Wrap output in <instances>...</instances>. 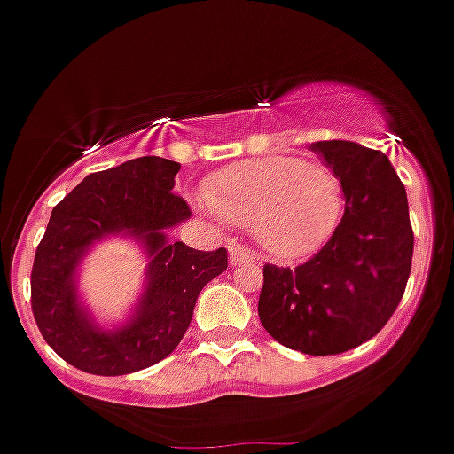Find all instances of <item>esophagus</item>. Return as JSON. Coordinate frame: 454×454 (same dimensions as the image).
Listing matches in <instances>:
<instances>
[{"mask_svg": "<svg viewBox=\"0 0 454 454\" xmlns=\"http://www.w3.org/2000/svg\"><path fill=\"white\" fill-rule=\"evenodd\" d=\"M242 262H255V255L251 254L242 244H232L231 247V265H242Z\"/></svg>", "mask_w": 454, "mask_h": 454, "instance_id": "1", "label": "esophagus"}]
</instances>
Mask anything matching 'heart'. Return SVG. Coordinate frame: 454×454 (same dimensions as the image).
Instances as JSON below:
<instances>
[{
  "label": "heart",
  "mask_w": 454,
  "mask_h": 454,
  "mask_svg": "<svg viewBox=\"0 0 454 454\" xmlns=\"http://www.w3.org/2000/svg\"><path fill=\"white\" fill-rule=\"evenodd\" d=\"M219 216L254 228L274 258L299 260L320 251L345 215V184L326 164L270 155L231 164L205 187Z\"/></svg>",
  "instance_id": "1"
}]
</instances>
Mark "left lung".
<instances>
[{"instance_id": "1", "label": "left lung", "mask_w": 454, "mask_h": 454, "mask_svg": "<svg viewBox=\"0 0 454 454\" xmlns=\"http://www.w3.org/2000/svg\"><path fill=\"white\" fill-rule=\"evenodd\" d=\"M310 151L340 176L345 215L303 265L262 267L258 315L281 345L310 354L349 352L391 320L411 271L413 231L404 184L384 153L354 141Z\"/></svg>"}]
</instances>
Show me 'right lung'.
<instances>
[{
	"label": "right lung",
	"mask_w": 454,
	"mask_h": 454,
	"mask_svg": "<svg viewBox=\"0 0 454 454\" xmlns=\"http://www.w3.org/2000/svg\"><path fill=\"white\" fill-rule=\"evenodd\" d=\"M178 171V161L137 157L86 176L52 210L31 267V310L47 345L74 368L116 377L167 358L183 340L200 290L228 267L223 247L196 251L168 242V228L192 216L171 192ZM118 231L139 239L152 265L135 315L107 332L79 303L74 271L90 243Z\"/></svg>",
	"instance_id": "add662e5"
}]
</instances>
